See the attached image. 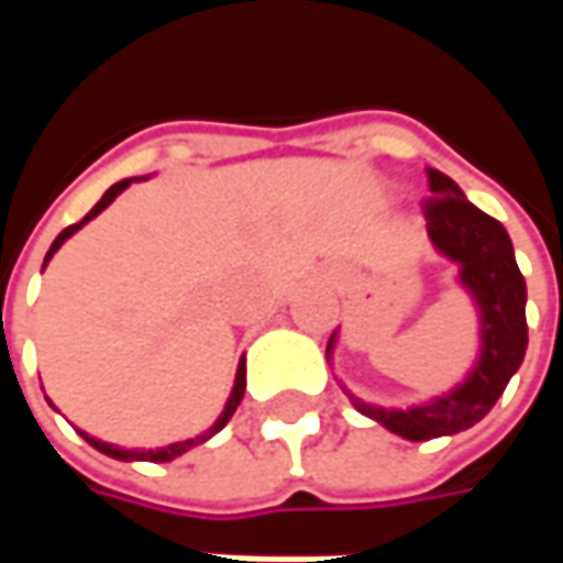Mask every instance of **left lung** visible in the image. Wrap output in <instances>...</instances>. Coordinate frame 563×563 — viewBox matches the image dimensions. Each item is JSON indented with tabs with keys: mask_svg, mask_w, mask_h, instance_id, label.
Wrapping results in <instances>:
<instances>
[{
	"mask_svg": "<svg viewBox=\"0 0 563 563\" xmlns=\"http://www.w3.org/2000/svg\"><path fill=\"white\" fill-rule=\"evenodd\" d=\"M428 189H431V198L422 201L428 238L443 256L459 262L461 283L471 289L483 313V350H479V362L473 367V374L459 389L422 407L386 410V407H374L350 395L355 410L377 419L391 434L404 440L459 434L479 422L504 395L509 377L519 371L525 350H528V319H525L528 289L516 265L507 229L495 217L471 205L459 184L443 172L428 168ZM331 343H334V334H331L325 355L331 353Z\"/></svg>",
	"mask_w": 563,
	"mask_h": 563,
	"instance_id": "obj_1",
	"label": "left lung"
}]
</instances>
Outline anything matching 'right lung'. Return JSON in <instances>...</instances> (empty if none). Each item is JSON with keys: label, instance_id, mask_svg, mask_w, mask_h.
I'll return each mask as SVG.
<instances>
[{"label": "right lung", "instance_id": "right-lung-1", "mask_svg": "<svg viewBox=\"0 0 563 563\" xmlns=\"http://www.w3.org/2000/svg\"><path fill=\"white\" fill-rule=\"evenodd\" d=\"M129 184H132V180H120V184L111 186V189H108V192L102 196V201H99V205H96V208H92L90 213L84 217V220L75 222V225H68V229H63V232L56 234V241L51 244V250H47V256H44V265H47V258L54 256L56 250L63 246V241H66V238H71V234L78 232L84 222H90L96 213H102V210L108 208V205H111V201H114V198L120 196V192H123ZM244 389H246V365H244V358H241V365H238V374H234V389H232V395H229V401H225V410H222V416L217 419V424H210L205 434L192 437V440H180V443H172V446H165V449H144V452H135V449H120V446H111V443H102V440H96V437L84 434V431H80V434H84V440H87L92 449H99V452L111 455V459H120V461H135V459H139V461H172V459H177V455H184L186 449L198 446V443H205L208 437L217 434L222 424L232 419L234 410H238V404H241V398H244Z\"/></svg>", "mask_w": 563, "mask_h": 563}]
</instances>
